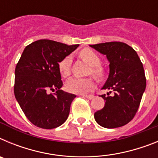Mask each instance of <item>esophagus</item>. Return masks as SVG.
Returning a JSON list of instances; mask_svg holds the SVG:
<instances>
[{"label":"esophagus","mask_w":158,"mask_h":158,"mask_svg":"<svg viewBox=\"0 0 158 158\" xmlns=\"http://www.w3.org/2000/svg\"><path fill=\"white\" fill-rule=\"evenodd\" d=\"M84 97H86L89 100H92V99L94 98V96L93 95H84Z\"/></svg>","instance_id":"1"}]
</instances>
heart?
<instances>
[{"label":"heart","mask_w":158,"mask_h":158,"mask_svg":"<svg viewBox=\"0 0 158 158\" xmlns=\"http://www.w3.org/2000/svg\"><path fill=\"white\" fill-rule=\"evenodd\" d=\"M81 58L91 65V69L89 73H92L97 77H102L104 76V70L103 67L100 66V56L95 51L89 48H85L79 53ZM71 56L68 55L62 58L58 62V69L61 76L63 77H68L71 73ZM95 83L93 78L87 77H72L65 83V89L71 93L82 94L89 92L94 88Z\"/></svg>","instance_id":"b5f03b06"}]
</instances>
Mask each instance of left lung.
I'll use <instances>...</instances> for the list:
<instances>
[{"label": "left lung", "mask_w": 158, "mask_h": 158, "mask_svg": "<svg viewBox=\"0 0 158 158\" xmlns=\"http://www.w3.org/2000/svg\"><path fill=\"white\" fill-rule=\"evenodd\" d=\"M105 54L110 62V73L103 89H109L104 107L94 114L96 123L105 128L120 127L136 115L146 79L143 65L136 51L123 42H109L90 45ZM113 92L112 96L110 93Z\"/></svg>", "instance_id": "left-lung-1"}]
</instances>
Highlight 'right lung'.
Masks as SVG:
<instances>
[{"mask_svg": "<svg viewBox=\"0 0 158 158\" xmlns=\"http://www.w3.org/2000/svg\"><path fill=\"white\" fill-rule=\"evenodd\" d=\"M78 47L50 40L27 45L15 69L14 94L27 119L38 127L53 129L65 122L76 95L63 92L58 62ZM56 89L54 94L48 90Z\"/></svg>", "mask_w": 158, "mask_h": 158, "instance_id": "obj_1", "label": "right lung"}]
</instances>
